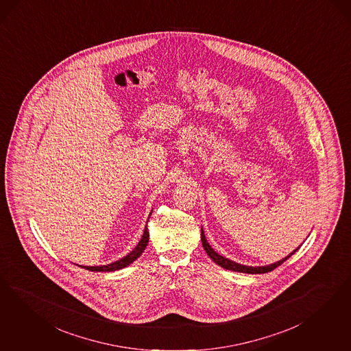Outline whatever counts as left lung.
Returning a JSON list of instances; mask_svg holds the SVG:
<instances>
[{"label":"left lung","mask_w":351,"mask_h":351,"mask_svg":"<svg viewBox=\"0 0 351 351\" xmlns=\"http://www.w3.org/2000/svg\"><path fill=\"white\" fill-rule=\"evenodd\" d=\"M202 241H203V247L205 249V252L208 253V256L212 258V260L215 261V263L218 265V266H221V267H223V269H226V270H232V271H239V272H245V274H265V272H270L274 270V269H276L278 266H280L283 262L288 260L292 254L295 253V250L298 248L293 250L289 256H287L283 260L279 261V262H275V263H272V265H267V266H260V267H252V266H244V265H240V263H237V262H234V261L227 260L225 257H222V256H219L218 253H215V250L212 249V247L208 244V241H206V239H205V235H204L203 228H202Z\"/></svg>","instance_id":"1"}]
</instances>
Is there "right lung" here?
Segmentation results:
<instances>
[{"instance_id":"add662e5","label":"right lung","mask_w":351,"mask_h":351,"mask_svg":"<svg viewBox=\"0 0 351 351\" xmlns=\"http://www.w3.org/2000/svg\"><path fill=\"white\" fill-rule=\"evenodd\" d=\"M148 239H149V235H148L147 227H145V232H143V235H142L141 241L138 243V245H136V248L133 249L128 256H125L124 258L114 261L113 263H110V265H103V266H81V267H84V269H86V270H90V271L97 272L116 271V270H120V269H123V267L129 266L132 262H134V261L143 253V250L147 247Z\"/></svg>"}]
</instances>
